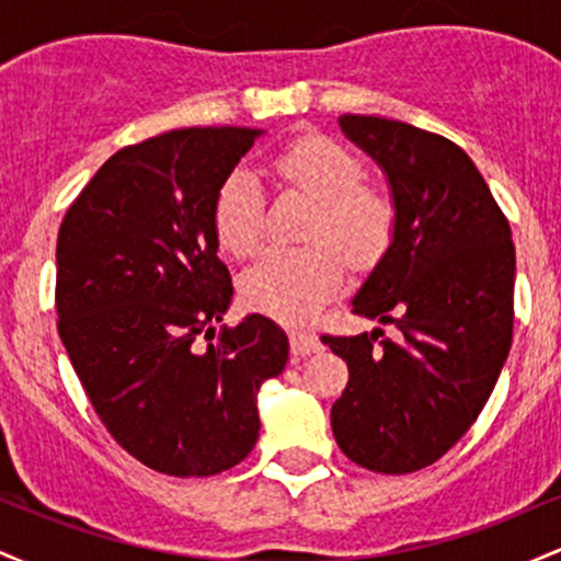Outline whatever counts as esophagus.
I'll use <instances>...</instances> for the list:
<instances>
[{
  "label": "esophagus",
  "mask_w": 561,
  "mask_h": 561,
  "mask_svg": "<svg viewBox=\"0 0 561 561\" xmlns=\"http://www.w3.org/2000/svg\"><path fill=\"white\" fill-rule=\"evenodd\" d=\"M289 347H293L295 356H308V353L321 351V340L313 332L289 330Z\"/></svg>",
  "instance_id": "1"
}]
</instances>
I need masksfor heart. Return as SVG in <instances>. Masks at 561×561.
<instances>
[{
	"mask_svg": "<svg viewBox=\"0 0 561 561\" xmlns=\"http://www.w3.org/2000/svg\"><path fill=\"white\" fill-rule=\"evenodd\" d=\"M272 171L285 186L306 192L317 208L306 221L311 242L272 248L240 279L244 306L282 321H306L340 293L345 251L375 255L390 240L396 205L382 186L364 182L362 160L321 134H306L282 147ZM218 244L231 255L255 253L266 231V205L259 179L234 169L218 184L214 199Z\"/></svg>",
	"mask_w": 561,
	"mask_h": 561,
	"instance_id": "1",
	"label": "heart"
}]
</instances>
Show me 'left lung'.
<instances>
[{
  "mask_svg": "<svg viewBox=\"0 0 561 561\" xmlns=\"http://www.w3.org/2000/svg\"><path fill=\"white\" fill-rule=\"evenodd\" d=\"M347 139L382 165L392 242L353 313L396 324L321 343L351 379L332 433L356 465L405 474L435 465L472 427L512 347L514 242L504 210L459 145L403 121L340 115Z\"/></svg>",
  "mask_w": 561,
  "mask_h": 561,
  "instance_id": "1",
  "label": "left lung"
}]
</instances>
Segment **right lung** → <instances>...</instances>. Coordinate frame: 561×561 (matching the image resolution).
<instances>
[{"label": "right lung", "instance_id": "1", "mask_svg": "<svg viewBox=\"0 0 561 561\" xmlns=\"http://www.w3.org/2000/svg\"><path fill=\"white\" fill-rule=\"evenodd\" d=\"M259 134L192 126L128 145L57 234V332L70 364L115 443L173 478L240 465L259 440L261 385L287 364L285 330L261 313L210 343L234 293L214 199Z\"/></svg>", "mask_w": 561, "mask_h": 561}]
</instances>
